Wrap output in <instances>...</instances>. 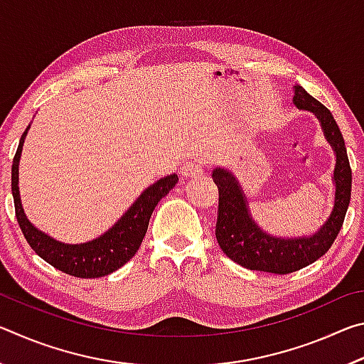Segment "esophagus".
<instances>
[{
	"mask_svg": "<svg viewBox=\"0 0 364 364\" xmlns=\"http://www.w3.org/2000/svg\"><path fill=\"white\" fill-rule=\"evenodd\" d=\"M180 173L184 178H199L204 175V167H202V164L197 162V160H189V162L181 165Z\"/></svg>",
	"mask_w": 364,
	"mask_h": 364,
	"instance_id": "34e87169",
	"label": "esophagus"
}]
</instances>
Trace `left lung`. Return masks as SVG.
Listing matches in <instances>:
<instances>
[{"label":"left lung","instance_id":"left-lung-1","mask_svg":"<svg viewBox=\"0 0 364 364\" xmlns=\"http://www.w3.org/2000/svg\"><path fill=\"white\" fill-rule=\"evenodd\" d=\"M294 104L300 110H308L316 117L326 141L336 156L332 183H334V205L329 217L308 236H274L258 226L252 218L247 196L241 183L230 168L217 167L212 171L213 183L218 188L217 241L221 250L244 268L287 274L308 267L331 249L341 231L352 194V170L347 149L331 110L310 96L300 85H295Z\"/></svg>","mask_w":364,"mask_h":364}]
</instances>
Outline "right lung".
I'll return each mask as SVG.
<instances>
[{"label": "right lung", "mask_w": 364, "mask_h": 364, "mask_svg": "<svg viewBox=\"0 0 364 364\" xmlns=\"http://www.w3.org/2000/svg\"><path fill=\"white\" fill-rule=\"evenodd\" d=\"M28 130L30 125L23 132L14 160H12L11 188L12 197H14L16 217L30 247L54 268L70 276H77V278H101V276L114 273L138 252L146 236L154 208L162 197L168 194L170 189L175 188L178 175H167L147 186L138 196V199L128 207V210L101 236L82 244L60 242L41 231L40 228H36L27 218L22 207L19 193V162Z\"/></svg>", "instance_id": "add662e5"}]
</instances>
